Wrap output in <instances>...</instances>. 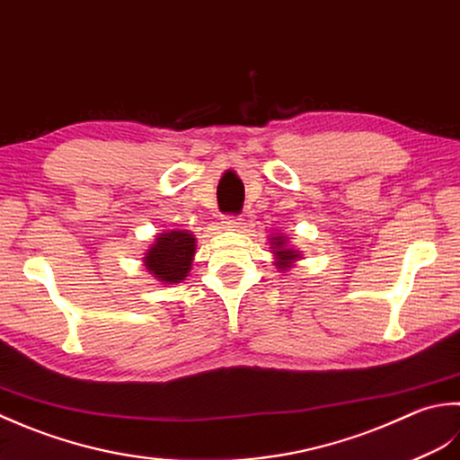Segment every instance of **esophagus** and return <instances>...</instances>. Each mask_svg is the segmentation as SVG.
Masks as SVG:
<instances>
[{
  "instance_id": "1",
  "label": "esophagus",
  "mask_w": 460,
  "mask_h": 460,
  "mask_svg": "<svg viewBox=\"0 0 460 460\" xmlns=\"http://www.w3.org/2000/svg\"><path fill=\"white\" fill-rule=\"evenodd\" d=\"M222 226L226 230H238L242 226V220L236 217H224L222 218Z\"/></svg>"
}]
</instances>
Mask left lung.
Masks as SVG:
<instances>
[{"mask_svg": "<svg viewBox=\"0 0 460 460\" xmlns=\"http://www.w3.org/2000/svg\"><path fill=\"white\" fill-rule=\"evenodd\" d=\"M270 248L271 254H274V266L279 271H288L292 268L297 260H302V252L289 246V242L282 234H271L270 236Z\"/></svg>", "mask_w": 460, "mask_h": 460, "instance_id": "left-lung-1", "label": "left lung"}]
</instances>
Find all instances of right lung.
I'll return each mask as SVG.
<instances>
[{"mask_svg": "<svg viewBox=\"0 0 460 460\" xmlns=\"http://www.w3.org/2000/svg\"><path fill=\"white\" fill-rule=\"evenodd\" d=\"M196 254V238L189 230H164L146 250L143 264L161 284L172 286L186 279Z\"/></svg>", "mask_w": 460, "mask_h": 460, "instance_id": "1", "label": "right lung"}]
</instances>
